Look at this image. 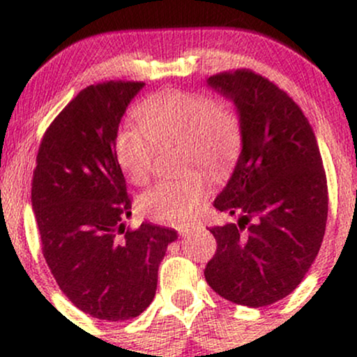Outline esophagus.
Wrapping results in <instances>:
<instances>
[{"instance_id":"obj_1","label":"esophagus","mask_w":357,"mask_h":357,"mask_svg":"<svg viewBox=\"0 0 357 357\" xmlns=\"http://www.w3.org/2000/svg\"><path fill=\"white\" fill-rule=\"evenodd\" d=\"M195 230V225H183V227H178V231L181 233V235H188V233H191Z\"/></svg>"}]
</instances>
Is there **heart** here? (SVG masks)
Here are the masks:
<instances>
[{
	"instance_id": "b5f03b06",
	"label": "heart",
	"mask_w": 357,
	"mask_h": 357,
	"mask_svg": "<svg viewBox=\"0 0 357 357\" xmlns=\"http://www.w3.org/2000/svg\"><path fill=\"white\" fill-rule=\"evenodd\" d=\"M137 127L119 130L116 154L129 181L144 184L153 171L155 144L179 141L183 165L196 161L221 171L236 159L241 147L238 114L228 105L196 92L167 90L147 97L137 105ZM210 192V179L199 169L165 179L139 199L151 218L183 223L198 211Z\"/></svg>"
}]
</instances>
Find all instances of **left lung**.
Instances as JSON below:
<instances>
[{"mask_svg":"<svg viewBox=\"0 0 357 357\" xmlns=\"http://www.w3.org/2000/svg\"><path fill=\"white\" fill-rule=\"evenodd\" d=\"M230 99L241 124V153L213 206L236 223L210 228L216 253L204 278L233 304L264 307L292 294L321 248L327 179L317 139L282 89L241 68L206 80Z\"/></svg>","mask_w":357,"mask_h":357,"instance_id":"left-lung-1","label":"left lung"}]
</instances>
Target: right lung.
Returning <instances> with one entry per match:
<instances>
[{
    "instance_id": "add662e5",
    "label": "right lung",
    "mask_w": 357,
    "mask_h": 357,
    "mask_svg": "<svg viewBox=\"0 0 357 357\" xmlns=\"http://www.w3.org/2000/svg\"><path fill=\"white\" fill-rule=\"evenodd\" d=\"M144 82L84 89L47 129L31 183L43 257L60 290L102 321L137 317L158 287L173 228L144 223L126 230L130 199L116 139L127 105Z\"/></svg>"
}]
</instances>
